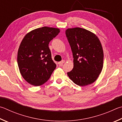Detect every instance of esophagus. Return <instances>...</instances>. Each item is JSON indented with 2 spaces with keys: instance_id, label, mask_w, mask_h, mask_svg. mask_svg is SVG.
<instances>
[{
  "instance_id": "obj_1",
  "label": "esophagus",
  "mask_w": 122,
  "mask_h": 122,
  "mask_svg": "<svg viewBox=\"0 0 122 122\" xmlns=\"http://www.w3.org/2000/svg\"><path fill=\"white\" fill-rule=\"evenodd\" d=\"M65 61L64 60H62L61 61L59 62L58 63V64H59L60 66H63V64L65 63Z\"/></svg>"
}]
</instances>
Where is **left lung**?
<instances>
[{"instance_id":"left-lung-1","label":"left lung","mask_w":122,"mask_h":122,"mask_svg":"<svg viewBox=\"0 0 122 122\" xmlns=\"http://www.w3.org/2000/svg\"><path fill=\"white\" fill-rule=\"evenodd\" d=\"M66 35L74 57V68L68 76L79 86L94 82L103 68V52L99 38L81 28L68 29Z\"/></svg>"}]
</instances>
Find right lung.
<instances>
[{"label": "right lung", "mask_w": 122, "mask_h": 122, "mask_svg": "<svg viewBox=\"0 0 122 122\" xmlns=\"http://www.w3.org/2000/svg\"><path fill=\"white\" fill-rule=\"evenodd\" d=\"M59 32V29L44 26L28 33L22 41L17 64L21 75L31 85H43L56 68L48 44Z\"/></svg>", "instance_id": "add662e5"}]
</instances>
